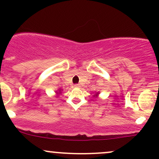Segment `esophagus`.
I'll return each instance as SVG.
<instances>
[{
	"mask_svg": "<svg viewBox=\"0 0 159 159\" xmlns=\"http://www.w3.org/2000/svg\"><path fill=\"white\" fill-rule=\"evenodd\" d=\"M74 87H79L80 84H74Z\"/></svg>",
	"mask_w": 159,
	"mask_h": 159,
	"instance_id": "esophagus-1",
	"label": "esophagus"
}]
</instances>
